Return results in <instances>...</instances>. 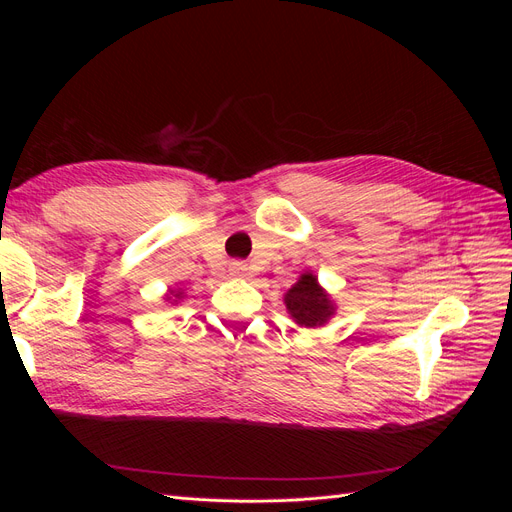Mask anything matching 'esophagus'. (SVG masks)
Listing matches in <instances>:
<instances>
[{
  "mask_svg": "<svg viewBox=\"0 0 512 512\" xmlns=\"http://www.w3.org/2000/svg\"><path fill=\"white\" fill-rule=\"evenodd\" d=\"M228 271H230L232 277H245L247 273H250V267H247L245 262H241V260H235V262H230V265H228Z\"/></svg>",
  "mask_w": 512,
  "mask_h": 512,
  "instance_id": "obj_1",
  "label": "esophagus"
}]
</instances>
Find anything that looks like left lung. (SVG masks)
I'll return each mask as SVG.
<instances>
[{"instance_id": "obj_1", "label": "left lung", "mask_w": 512, "mask_h": 512, "mask_svg": "<svg viewBox=\"0 0 512 512\" xmlns=\"http://www.w3.org/2000/svg\"><path fill=\"white\" fill-rule=\"evenodd\" d=\"M284 305L292 322L305 329L324 327L337 312L333 297L320 286L312 271L301 273L297 284L284 292Z\"/></svg>"}]
</instances>
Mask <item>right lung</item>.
Masks as SVG:
<instances>
[{"label": "right lung", "instance_id": "right-lung-1", "mask_svg": "<svg viewBox=\"0 0 512 512\" xmlns=\"http://www.w3.org/2000/svg\"><path fill=\"white\" fill-rule=\"evenodd\" d=\"M183 297H185V292L181 288H168V292L164 294V303L177 305L179 301H183Z\"/></svg>", "mask_w": 512, "mask_h": 512}]
</instances>
